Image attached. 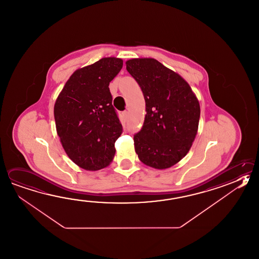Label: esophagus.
<instances>
[{"mask_svg": "<svg viewBox=\"0 0 259 259\" xmlns=\"http://www.w3.org/2000/svg\"><path fill=\"white\" fill-rule=\"evenodd\" d=\"M122 117L124 118V119H127L128 118V112L127 111H123L122 112Z\"/></svg>", "mask_w": 259, "mask_h": 259, "instance_id": "1", "label": "esophagus"}]
</instances>
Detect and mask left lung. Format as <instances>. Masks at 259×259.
Instances as JSON below:
<instances>
[{
  "label": "left lung",
  "mask_w": 259,
  "mask_h": 259,
  "mask_svg": "<svg viewBox=\"0 0 259 259\" xmlns=\"http://www.w3.org/2000/svg\"><path fill=\"white\" fill-rule=\"evenodd\" d=\"M125 64L146 101L144 124L134 136L136 152L147 166L170 167L187 155L194 141L199 102L179 74L156 59H130Z\"/></svg>",
  "instance_id": "left-lung-1"
}]
</instances>
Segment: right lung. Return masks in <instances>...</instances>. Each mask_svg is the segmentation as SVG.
<instances>
[{
    "label": "right lung",
    "mask_w": 259,
    "mask_h": 259,
    "mask_svg": "<svg viewBox=\"0 0 259 259\" xmlns=\"http://www.w3.org/2000/svg\"><path fill=\"white\" fill-rule=\"evenodd\" d=\"M122 60L104 58L78 69L65 84L54 107L57 132L68 157L86 170L107 166L122 126L112 106L109 84Z\"/></svg>",
    "instance_id": "right-lung-1"
}]
</instances>
